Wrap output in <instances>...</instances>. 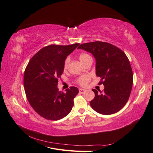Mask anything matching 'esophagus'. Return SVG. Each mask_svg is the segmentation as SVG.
<instances>
[{"label":"esophagus","instance_id":"obj_1","mask_svg":"<svg viewBox=\"0 0 153 153\" xmlns=\"http://www.w3.org/2000/svg\"><path fill=\"white\" fill-rule=\"evenodd\" d=\"M86 91V90L85 89H79V92L80 94H84V93H85V92Z\"/></svg>","mask_w":153,"mask_h":153}]
</instances>
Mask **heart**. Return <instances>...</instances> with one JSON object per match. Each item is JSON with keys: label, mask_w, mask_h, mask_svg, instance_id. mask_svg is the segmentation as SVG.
<instances>
[{"label": "heart", "mask_w": 153, "mask_h": 153, "mask_svg": "<svg viewBox=\"0 0 153 153\" xmlns=\"http://www.w3.org/2000/svg\"><path fill=\"white\" fill-rule=\"evenodd\" d=\"M89 58H91V57L89 55H88L87 53H81L79 56V59H80V61L84 64L87 59H89ZM70 62V57H67L65 59V61H64V69H66L68 67L69 65V63ZM90 81V77L88 75H82L80 76V77H78L77 79H76V83L78 84H79L82 86H85L86 85L88 82Z\"/></svg>", "instance_id": "b5f03b06"}]
</instances>
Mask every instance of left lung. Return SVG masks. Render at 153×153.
Here are the masks:
<instances>
[{
    "instance_id": "8db88e82",
    "label": "left lung",
    "mask_w": 153,
    "mask_h": 153,
    "mask_svg": "<svg viewBox=\"0 0 153 153\" xmlns=\"http://www.w3.org/2000/svg\"><path fill=\"white\" fill-rule=\"evenodd\" d=\"M79 48L95 57L96 73L101 78L99 84L105 87L102 91L92 89L95 97L90 102L91 107L103 115L119 112L128 101L133 85V71L126 55L115 46L103 41L82 44Z\"/></svg>"
}]
</instances>
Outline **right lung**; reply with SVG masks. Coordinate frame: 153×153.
<instances>
[{
  "mask_svg": "<svg viewBox=\"0 0 153 153\" xmlns=\"http://www.w3.org/2000/svg\"><path fill=\"white\" fill-rule=\"evenodd\" d=\"M78 45H48L37 52L25 68L24 85L27 100L35 112L46 119H61L73 106L78 88L70 87L63 92L59 91L57 84L64 61Z\"/></svg>",
  "mask_w": 153,
  "mask_h": 153,
  "instance_id": "add662e5",
  "label": "right lung"
}]
</instances>
